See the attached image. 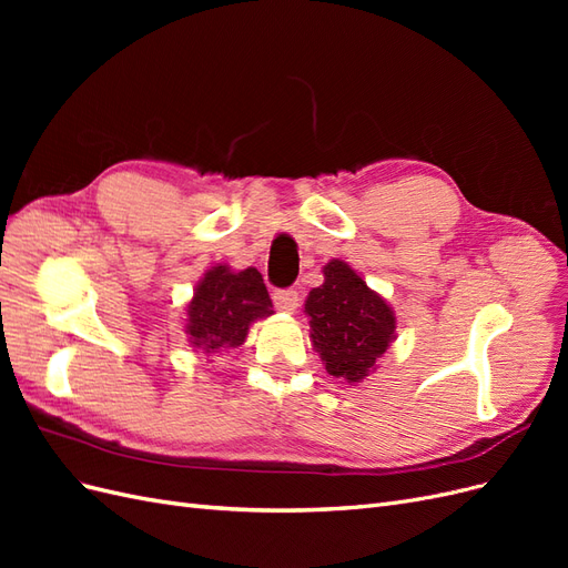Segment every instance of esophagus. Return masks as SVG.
Instances as JSON below:
<instances>
[{"label":"esophagus","mask_w":568,"mask_h":568,"mask_svg":"<svg viewBox=\"0 0 568 568\" xmlns=\"http://www.w3.org/2000/svg\"><path fill=\"white\" fill-rule=\"evenodd\" d=\"M272 298H274V307L282 313H294L298 307V291H294V288L274 291Z\"/></svg>","instance_id":"34e87169"}]
</instances>
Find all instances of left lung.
I'll return each instance as SVG.
<instances>
[{"instance_id":"obj_1","label":"left lung","mask_w":568,"mask_h":568,"mask_svg":"<svg viewBox=\"0 0 568 568\" xmlns=\"http://www.w3.org/2000/svg\"><path fill=\"white\" fill-rule=\"evenodd\" d=\"M322 272L324 284L305 301L313 346L326 372L359 384L395 338V315L348 263L332 261Z\"/></svg>"}]
</instances>
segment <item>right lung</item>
<instances>
[{"label":"right lung","mask_w":568,"mask_h":568,"mask_svg":"<svg viewBox=\"0 0 568 568\" xmlns=\"http://www.w3.org/2000/svg\"><path fill=\"white\" fill-rule=\"evenodd\" d=\"M272 313L261 272L255 267L232 272L227 265H215L203 274L192 303L186 305L184 329L194 348L220 355L242 346L248 326Z\"/></svg>","instance_id":"add662e5"}]
</instances>
